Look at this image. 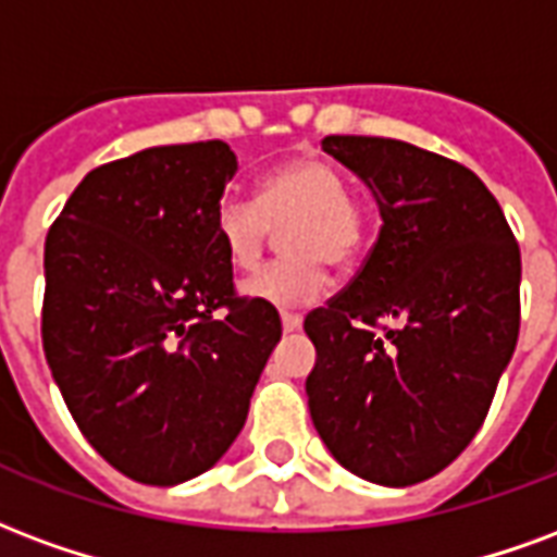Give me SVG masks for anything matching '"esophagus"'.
<instances>
[{
  "instance_id": "obj_1",
  "label": "esophagus",
  "mask_w": 557,
  "mask_h": 557,
  "mask_svg": "<svg viewBox=\"0 0 557 557\" xmlns=\"http://www.w3.org/2000/svg\"><path fill=\"white\" fill-rule=\"evenodd\" d=\"M299 326H302V318H299V314L282 311V329H284V332H296Z\"/></svg>"
}]
</instances>
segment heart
I'll return each instance as SVG.
<instances>
[{"mask_svg": "<svg viewBox=\"0 0 557 557\" xmlns=\"http://www.w3.org/2000/svg\"><path fill=\"white\" fill-rule=\"evenodd\" d=\"M284 231L287 258L246 282V296L273 308H302L326 290V263L350 270L371 243V207L347 189L338 165L320 157H290L263 174L258 198H222L213 216L216 239L237 273L261 263L273 228Z\"/></svg>", "mask_w": 557, "mask_h": 557, "instance_id": "b5f03b06", "label": "heart"}]
</instances>
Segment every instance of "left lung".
<instances>
[{"mask_svg":"<svg viewBox=\"0 0 557 557\" xmlns=\"http://www.w3.org/2000/svg\"><path fill=\"white\" fill-rule=\"evenodd\" d=\"M320 145L371 186L383 228L352 282L308 311V409L344 469L412 486L474 440L513 356L517 237L460 162L383 136Z\"/></svg>","mask_w":557,"mask_h":557,"instance_id":"8db88e82","label":"left lung"}]
</instances>
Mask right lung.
I'll return each mask as SVG.
<instances>
[{
  "instance_id": "right-lung-1",
  "label": "right lung",
  "mask_w": 557,
  "mask_h": 557,
  "mask_svg": "<svg viewBox=\"0 0 557 557\" xmlns=\"http://www.w3.org/2000/svg\"><path fill=\"white\" fill-rule=\"evenodd\" d=\"M237 157L162 145L97 165L44 246L40 338L91 448L172 486L231 448L282 338L273 306L237 296L213 216Z\"/></svg>"
}]
</instances>
